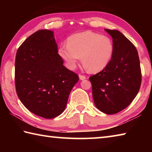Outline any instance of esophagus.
I'll return each instance as SVG.
<instances>
[{
	"mask_svg": "<svg viewBox=\"0 0 152 152\" xmlns=\"http://www.w3.org/2000/svg\"><path fill=\"white\" fill-rule=\"evenodd\" d=\"M79 78L80 80H83L86 79V76L84 75H82V74H79Z\"/></svg>",
	"mask_w": 152,
	"mask_h": 152,
	"instance_id": "34e87169",
	"label": "esophagus"
}]
</instances>
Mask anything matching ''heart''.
<instances>
[{
	"mask_svg": "<svg viewBox=\"0 0 152 152\" xmlns=\"http://www.w3.org/2000/svg\"><path fill=\"white\" fill-rule=\"evenodd\" d=\"M58 52L68 68H75L81 56L88 71L96 73L106 68L111 60L114 45L108 36L86 31L70 36L67 44H61Z\"/></svg>",
	"mask_w": 152,
	"mask_h": 152,
	"instance_id": "1",
	"label": "heart"
}]
</instances>
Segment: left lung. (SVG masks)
Wrapping results in <instances>:
<instances>
[{"label": "left lung", "mask_w": 152, "mask_h": 152, "mask_svg": "<svg viewBox=\"0 0 152 152\" xmlns=\"http://www.w3.org/2000/svg\"><path fill=\"white\" fill-rule=\"evenodd\" d=\"M111 36L114 52L108 66L89 78L95 106L113 115L127 107L140 91V61L135 45L117 30L105 29Z\"/></svg>", "instance_id": "8db88e82"}]
</instances>
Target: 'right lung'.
<instances>
[{"label": "right lung", "mask_w": 152, "mask_h": 152, "mask_svg": "<svg viewBox=\"0 0 152 152\" xmlns=\"http://www.w3.org/2000/svg\"><path fill=\"white\" fill-rule=\"evenodd\" d=\"M50 30L30 35L18 49L15 81L20 102L37 116L52 119L65 109L78 76L63 65Z\"/></svg>", "instance_id": "1"}]
</instances>
